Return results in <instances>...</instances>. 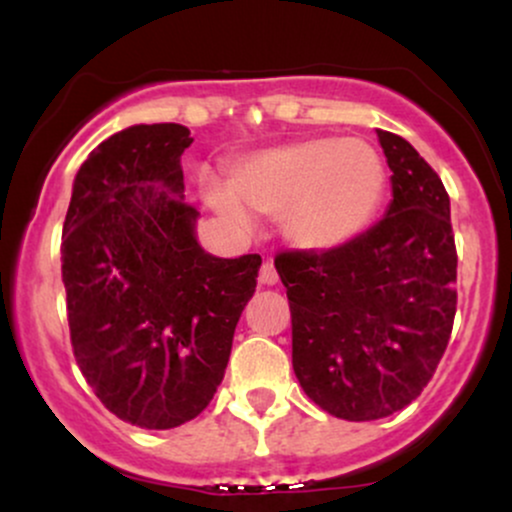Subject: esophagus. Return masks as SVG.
Listing matches in <instances>:
<instances>
[{
	"instance_id": "esophagus-1",
	"label": "esophagus",
	"mask_w": 512,
	"mask_h": 512,
	"mask_svg": "<svg viewBox=\"0 0 512 512\" xmlns=\"http://www.w3.org/2000/svg\"><path fill=\"white\" fill-rule=\"evenodd\" d=\"M276 281H279V274H276L274 262L267 260V262L262 264V269H260V284H264V286H274Z\"/></svg>"
}]
</instances>
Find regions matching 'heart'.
Returning a JSON list of instances; mask_svg holds the SVG:
<instances>
[{"instance_id": "obj_1", "label": "heart", "mask_w": 512, "mask_h": 512, "mask_svg": "<svg viewBox=\"0 0 512 512\" xmlns=\"http://www.w3.org/2000/svg\"><path fill=\"white\" fill-rule=\"evenodd\" d=\"M385 190V168L363 142L303 139L240 158L228 187L204 180V197L223 219L248 226L250 211L281 216L303 250H332L366 228Z\"/></svg>"}]
</instances>
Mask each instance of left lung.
Returning a JSON list of instances; mask_svg holds the SVG:
<instances>
[{
  "label": "left lung",
  "instance_id": "left-lung-1",
  "mask_svg": "<svg viewBox=\"0 0 512 512\" xmlns=\"http://www.w3.org/2000/svg\"><path fill=\"white\" fill-rule=\"evenodd\" d=\"M392 175L387 214L339 248L284 250L293 370L317 407L346 421L395 414L448 349L457 250L443 180L399 134L378 129Z\"/></svg>",
  "mask_w": 512,
  "mask_h": 512
}]
</instances>
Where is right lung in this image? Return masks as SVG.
Listing matches in <instances>:
<instances>
[{"label":"right lung","mask_w":512,"mask_h":512,"mask_svg":"<svg viewBox=\"0 0 512 512\" xmlns=\"http://www.w3.org/2000/svg\"><path fill=\"white\" fill-rule=\"evenodd\" d=\"M190 129L134 125L91 151L62 228V281L74 358L117 419L166 431L207 409L260 255L199 248L182 199Z\"/></svg>","instance_id":"right-lung-1"}]
</instances>
